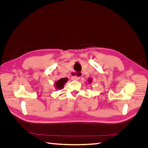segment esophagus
<instances>
[{"label": "esophagus", "instance_id": "obj_1", "mask_svg": "<svg viewBox=\"0 0 148 148\" xmlns=\"http://www.w3.org/2000/svg\"><path fill=\"white\" fill-rule=\"evenodd\" d=\"M71 79H72V80H79V79H80V77H79V76H72Z\"/></svg>", "mask_w": 148, "mask_h": 148}]
</instances>
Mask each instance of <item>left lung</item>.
Listing matches in <instances>:
<instances>
[{
	"instance_id": "8db88e82",
	"label": "left lung",
	"mask_w": 148,
	"mask_h": 148,
	"mask_svg": "<svg viewBox=\"0 0 148 148\" xmlns=\"http://www.w3.org/2000/svg\"><path fill=\"white\" fill-rule=\"evenodd\" d=\"M87 82H88V84H90V83L92 82V78L88 79H87Z\"/></svg>"
}]
</instances>
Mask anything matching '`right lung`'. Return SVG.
<instances>
[{
	"mask_svg": "<svg viewBox=\"0 0 148 148\" xmlns=\"http://www.w3.org/2000/svg\"><path fill=\"white\" fill-rule=\"evenodd\" d=\"M68 78L67 77H65V78H61L58 79V81L55 82L54 83V86L56 90H61L63 89L64 87V85H65V83L68 82Z\"/></svg>",
	"mask_w": 148,
	"mask_h": 148,
	"instance_id": "right-lung-1",
	"label": "right lung"
}]
</instances>
